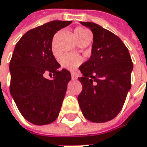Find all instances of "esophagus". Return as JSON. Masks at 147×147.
<instances>
[{
    "mask_svg": "<svg viewBox=\"0 0 147 147\" xmlns=\"http://www.w3.org/2000/svg\"><path fill=\"white\" fill-rule=\"evenodd\" d=\"M71 77H72L73 80H77V78H78V77H77V74H76L75 73H72V74H71Z\"/></svg>",
    "mask_w": 147,
    "mask_h": 147,
    "instance_id": "obj_1",
    "label": "esophagus"
}]
</instances>
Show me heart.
Listing matches in <instances>:
<instances>
[{"mask_svg": "<svg viewBox=\"0 0 147 147\" xmlns=\"http://www.w3.org/2000/svg\"><path fill=\"white\" fill-rule=\"evenodd\" d=\"M74 37L77 42L80 44V42L84 41V40H91V34L85 28L79 27L75 28L74 30ZM52 51L54 53H56V47H55L54 40L52 42ZM59 63L63 68L68 69V70H74L81 64L82 58L80 56L74 55V54H63L59 58Z\"/></svg>", "mask_w": 147, "mask_h": 147, "instance_id": "obj_1", "label": "heart"}]
</instances>
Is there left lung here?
Segmentation results:
<instances>
[{
	"label": "left lung",
	"instance_id": "left-lung-1",
	"mask_svg": "<svg viewBox=\"0 0 147 147\" xmlns=\"http://www.w3.org/2000/svg\"><path fill=\"white\" fill-rule=\"evenodd\" d=\"M93 33L91 56L79 68L83 86L78 96L86 119L105 123L123 108L131 88L133 63L128 48L119 36L91 22H81Z\"/></svg>",
	"mask_w": 147,
	"mask_h": 147
}]
</instances>
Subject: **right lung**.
<instances>
[{
    "instance_id": "obj_1",
    "label": "right lung",
    "mask_w": 147,
    "mask_h": 147,
    "mask_svg": "<svg viewBox=\"0 0 147 147\" xmlns=\"http://www.w3.org/2000/svg\"><path fill=\"white\" fill-rule=\"evenodd\" d=\"M71 21L54 20L26 32L14 48L10 61V92L22 114L28 122L45 125L58 117L71 80L70 72L59 70L52 53L54 34ZM46 72L53 80L44 77Z\"/></svg>"
}]
</instances>
